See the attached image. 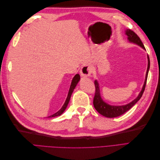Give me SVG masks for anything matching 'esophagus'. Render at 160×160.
Masks as SVG:
<instances>
[{
	"instance_id": "1",
	"label": "esophagus",
	"mask_w": 160,
	"mask_h": 160,
	"mask_svg": "<svg viewBox=\"0 0 160 160\" xmlns=\"http://www.w3.org/2000/svg\"><path fill=\"white\" fill-rule=\"evenodd\" d=\"M92 70H93V68H92L91 65L90 64L85 65L82 67V68L81 69L80 75L82 77H88L91 75Z\"/></svg>"
}]
</instances>
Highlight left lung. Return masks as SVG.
Instances as JSON below:
<instances>
[{"label":"left lung","instance_id":"obj_1","mask_svg":"<svg viewBox=\"0 0 160 160\" xmlns=\"http://www.w3.org/2000/svg\"><path fill=\"white\" fill-rule=\"evenodd\" d=\"M125 34L127 35L128 40L129 42L138 45L140 47H142L143 49L146 50L141 39H140L139 37L133 31H132L130 29H126L125 31ZM149 67H150V61H149V56L148 55V68H147L146 75V79H145L142 89L141 91L139 92V93L138 95L137 98L126 105H111L108 104V103H106L101 96L100 88H99V85L98 81V80H95V94L93 99V105H94L95 109L98 111V112L101 115L104 116V117L109 118H113L118 117V116L123 115V113L127 112L128 110H129L131 108H132L133 106L140 99V98H142V96L143 93V91L145 90V88H146V85Z\"/></svg>","mask_w":160,"mask_h":160}]
</instances>
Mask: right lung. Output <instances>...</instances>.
<instances>
[{
  "mask_svg": "<svg viewBox=\"0 0 160 160\" xmlns=\"http://www.w3.org/2000/svg\"><path fill=\"white\" fill-rule=\"evenodd\" d=\"M79 80H80V75L79 74H76L74 76L73 78H72V79L71 86H70V88H69V93H68V95H67V99H66V100L65 101L63 105L62 106V108H61L60 110L58 111L57 112H56L55 113L49 116V117H48V118H55V117H57V116H60L62 113L64 112L65 110L66 109V108L67 107V105H68V104H69V101H70V99H71V95L72 93V92H73L75 88H76L77 83H79Z\"/></svg>",
  "mask_w": 160,
  "mask_h": 160,
  "instance_id": "add662e5",
  "label": "right lung"
}]
</instances>
